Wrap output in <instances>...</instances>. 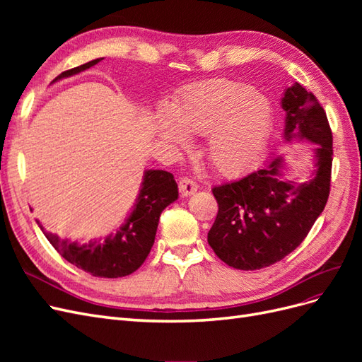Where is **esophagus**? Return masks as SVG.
<instances>
[{
	"label": "esophagus",
	"mask_w": 362,
	"mask_h": 362,
	"mask_svg": "<svg viewBox=\"0 0 362 362\" xmlns=\"http://www.w3.org/2000/svg\"><path fill=\"white\" fill-rule=\"evenodd\" d=\"M178 189L181 196H190L193 194L196 190H198V184H196L192 178L184 177L178 181Z\"/></svg>",
	"instance_id": "esophagus-1"
}]
</instances>
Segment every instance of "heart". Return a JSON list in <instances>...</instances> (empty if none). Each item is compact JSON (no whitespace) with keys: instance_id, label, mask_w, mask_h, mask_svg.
<instances>
[{"instance_id":"heart-1","label":"heart","mask_w":362,"mask_h":362,"mask_svg":"<svg viewBox=\"0 0 362 362\" xmlns=\"http://www.w3.org/2000/svg\"><path fill=\"white\" fill-rule=\"evenodd\" d=\"M160 131L184 145L187 134L208 136V160L223 175H235L254 163L273 127V108L254 87L231 80H208L182 89L172 115H160Z\"/></svg>"}]
</instances>
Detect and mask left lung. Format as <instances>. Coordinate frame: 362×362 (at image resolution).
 <instances>
[{
    "instance_id": "1",
    "label": "left lung",
    "mask_w": 362,
    "mask_h": 362,
    "mask_svg": "<svg viewBox=\"0 0 362 362\" xmlns=\"http://www.w3.org/2000/svg\"><path fill=\"white\" fill-rule=\"evenodd\" d=\"M281 103L287 113L286 140L317 145L314 178L300 184L286 180L282 157H273L266 168L214 185L218 211L208 245L229 267L258 270L286 258L308 235L329 198L334 149L325 108L299 83L288 87Z\"/></svg>"
}]
</instances>
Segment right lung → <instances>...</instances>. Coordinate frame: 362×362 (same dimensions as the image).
<instances>
[{
  "label": "right lung",
  "instance_id": "add662e5",
  "mask_svg": "<svg viewBox=\"0 0 362 362\" xmlns=\"http://www.w3.org/2000/svg\"><path fill=\"white\" fill-rule=\"evenodd\" d=\"M100 60L101 59H96L81 66L64 71L54 81L89 69ZM177 199L178 185L170 172L146 170L133 213L119 228V231L105 238L104 242L80 246L69 243L68 240H62L56 234L43 231V228L39 226L54 249L75 267L98 278H120L131 275L144 264L154 245L160 214L164 208Z\"/></svg>",
  "mask_w": 362,
  "mask_h": 362
}]
</instances>
